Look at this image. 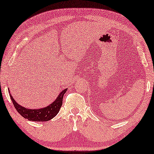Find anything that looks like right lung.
<instances>
[{"mask_svg": "<svg viewBox=\"0 0 154 154\" xmlns=\"http://www.w3.org/2000/svg\"><path fill=\"white\" fill-rule=\"evenodd\" d=\"M67 90H68L67 88L63 90L55 100L50 105L47 106V107L40 108V109H29V108H26L25 107H23V106L17 103L14 100L13 96L10 94L9 88H8L10 96L11 98L12 103L14 104V106L17 111L23 118L33 121H47L51 120V119L56 116V114L59 112L60 107H61L63 104V96L65 93L67 91Z\"/></svg>", "mask_w": 154, "mask_h": 154, "instance_id": "right-lung-1", "label": "right lung"}]
</instances>
